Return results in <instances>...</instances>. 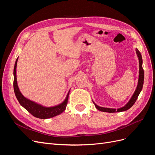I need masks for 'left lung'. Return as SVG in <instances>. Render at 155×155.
<instances>
[{"instance_id":"8db88e82","label":"left lung","mask_w":155,"mask_h":155,"mask_svg":"<svg viewBox=\"0 0 155 155\" xmlns=\"http://www.w3.org/2000/svg\"><path fill=\"white\" fill-rule=\"evenodd\" d=\"M136 52L138 55V58L139 59V78H138V85L137 88H136V91L133 94V96L131 97L129 101L127 104L124 107L120 108V109H110V108H105V107H101L97 106L94 102H93L94 104L95 107L97 110H99L102 112H122L125 111L129 109L130 108L132 107L134 103L137 101V98L140 94V92H141L143 85V79H144V72L143 69L142 68V55L140 54L139 50L137 48L136 49Z\"/></svg>"}]
</instances>
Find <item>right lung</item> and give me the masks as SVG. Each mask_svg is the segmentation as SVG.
<instances>
[{"label":"right lung","mask_w":155,"mask_h":155,"mask_svg":"<svg viewBox=\"0 0 155 155\" xmlns=\"http://www.w3.org/2000/svg\"><path fill=\"white\" fill-rule=\"evenodd\" d=\"M18 61V58L16 59V61L15 63V67H14L13 70V88L14 92H15V94L17 97V100L19 102V104L28 111L31 114L36 118H41V119H47L53 118V117L58 116L65 110L67 105L68 103V94L65 98L64 101L61 104L51 107H43L39 104H36L35 102L32 101L28 99H27L24 96H23L21 92L19 91V88L17 85V75H16V69H17V63Z\"/></svg>","instance_id":"1"}]
</instances>
